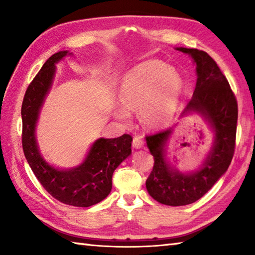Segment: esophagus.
<instances>
[{
    "instance_id": "1",
    "label": "esophagus",
    "mask_w": 255,
    "mask_h": 255,
    "mask_svg": "<svg viewBox=\"0 0 255 255\" xmlns=\"http://www.w3.org/2000/svg\"><path fill=\"white\" fill-rule=\"evenodd\" d=\"M143 146H144V141L141 140L140 137L136 136L135 138H133V140H132V147L133 148L139 149V148H143Z\"/></svg>"
}]
</instances>
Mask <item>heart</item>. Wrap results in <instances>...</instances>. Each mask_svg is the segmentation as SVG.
<instances>
[{
	"label": "heart",
	"instance_id": "obj_1",
	"mask_svg": "<svg viewBox=\"0 0 255 255\" xmlns=\"http://www.w3.org/2000/svg\"><path fill=\"white\" fill-rule=\"evenodd\" d=\"M182 89V79L174 68L157 60L140 64L129 71L120 83L119 97L124 106L116 107V118L129 125L130 110H139L145 126H165L178 110Z\"/></svg>",
	"mask_w": 255,
	"mask_h": 255
}]
</instances>
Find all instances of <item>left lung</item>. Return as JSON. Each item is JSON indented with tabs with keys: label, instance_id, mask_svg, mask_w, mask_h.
<instances>
[{
	"label": "left lung",
	"instance_id": "1",
	"mask_svg": "<svg viewBox=\"0 0 255 255\" xmlns=\"http://www.w3.org/2000/svg\"><path fill=\"white\" fill-rule=\"evenodd\" d=\"M175 49L191 57L197 75L195 92L181 118L200 116L213 132L214 140L197 169L182 171L174 165L167 152L169 140L179 123L146 137V144L154 156V167L146 180V189L154 200L172 207L199 200L225 174L234 155L237 124L236 99L215 60L202 50L184 47Z\"/></svg>",
	"mask_w": 255,
	"mask_h": 255
}]
</instances>
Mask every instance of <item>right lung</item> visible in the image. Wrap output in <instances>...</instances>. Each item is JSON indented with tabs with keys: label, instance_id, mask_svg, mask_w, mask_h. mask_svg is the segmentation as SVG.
<instances>
[{
	"label": "right lung",
	"instance_id": "1",
	"mask_svg": "<svg viewBox=\"0 0 255 255\" xmlns=\"http://www.w3.org/2000/svg\"><path fill=\"white\" fill-rule=\"evenodd\" d=\"M67 56L73 53L62 50L47 59L25 91L21 108L22 147L34 175L55 199L74 207H90L109 196L112 174L131 154L132 138L127 133L117 138H98L68 165H57L41 154L37 124L54 83L56 65Z\"/></svg>",
	"mask_w": 255,
	"mask_h": 255
}]
</instances>
